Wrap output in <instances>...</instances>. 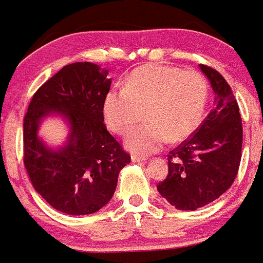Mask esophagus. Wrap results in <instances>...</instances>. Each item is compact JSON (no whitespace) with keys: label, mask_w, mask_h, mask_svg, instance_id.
<instances>
[{"label":"esophagus","mask_w":263,"mask_h":263,"mask_svg":"<svg viewBox=\"0 0 263 263\" xmlns=\"http://www.w3.org/2000/svg\"><path fill=\"white\" fill-rule=\"evenodd\" d=\"M146 157H140V156H135V154H132L131 156V161L134 162V163H139V162H145L146 161Z\"/></svg>","instance_id":"1"}]
</instances>
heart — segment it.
Here are the masks:
<instances>
[{
	"label": "heart",
	"mask_w": 263,
	"mask_h": 263,
	"mask_svg": "<svg viewBox=\"0 0 263 263\" xmlns=\"http://www.w3.org/2000/svg\"><path fill=\"white\" fill-rule=\"evenodd\" d=\"M208 84L201 73L171 66H144L126 80L124 89H111L102 105L109 129L126 135L144 111L146 123L127 136L132 153L149 154L171 141H183L202 123Z\"/></svg>",
	"instance_id": "obj_1"
}]
</instances>
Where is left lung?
<instances>
[{"mask_svg":"<svg viewBox=\"0 0 263 263\" xmlns=\"http://www.w3.org/2000/svg\"><path fill=\"white\" fill-rule=\"evenodd\" d=\"M200 70L215 95L214 107L197 131L170 152L168 175L157 185L178 210L217 200L232 185L241 159V117L231 87L214 68L200 65Z\"/></svg>","mask_w":263,"mask_h":263,"instance_id":"8db88e82","label":"left lung"}]
</instances>
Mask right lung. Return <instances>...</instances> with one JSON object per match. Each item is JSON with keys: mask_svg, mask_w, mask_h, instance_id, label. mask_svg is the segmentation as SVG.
<instances>
[{"mask_svg": "<svg viewBox=\"0 0 263 263\" xmlns=\"http://www.w3.org/2000/svg\"><path fill=\"white\" fill-rule=\"evenodd\" d=\"M90 62L65 66L39 88L23 123L24 166L36 192L68 215L93 214L115 192L120 170L131 157L107 132L102 105L111 79ZM48 117L68 126L62 146L45 143L38 131Z\"/></svg>", "mask_w": 263, "mask_h": 263, "instance_id": "1", "label": "right lung"}]
</instances>
